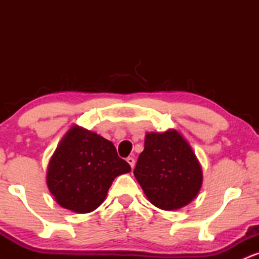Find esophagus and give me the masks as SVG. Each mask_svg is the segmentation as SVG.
Masks as SVG:
<instances>
[{
	"instance_id": "34e87169",
	"label": "esophagus",
	"mask_w": 259,
	"mask_h": 259,
	"mask_svg": "<svg viewBox=\"0 0 259 259\" xmlns=\"http://www.w3.org/2000/svg\"><path fill=\"white\" fill-rule=\"evenodd\" d=\"M126 162L129 163L130 167H132V169H133L134 167H135V159H134L133 157H127V158H126Z\"/></svg>"
}]
</instances>
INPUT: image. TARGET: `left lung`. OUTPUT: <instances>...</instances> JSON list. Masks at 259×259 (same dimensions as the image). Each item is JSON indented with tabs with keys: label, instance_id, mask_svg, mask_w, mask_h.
Returning a JSON list of instances; mask_svg holds the SVG:
<instances>
[{
	"label": "left lung",
	"instance_id": "8db88e82",
	"mask_svg": "<svg viewBox=\"0 0 259 259\" xmlns=\"http://www.w3.org/2000/svg\"><path fill=\"white\" fill-rule=\"evenodd\" d=\"M134 175L148 201L165 210L186 206L202 185L200 163L175 130L147 134Z\"/></svg>",
	"mask_w": 259,
	"mask_h": 259
}]
</instances>
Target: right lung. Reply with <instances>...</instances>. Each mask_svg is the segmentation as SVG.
I'll return each mask as SVG.
<instances>
[{
	"mask_svg": "<svg viewBox=\"0 0 259 259\" xmlns=\"http://www.w3.org/2000/svg\"><path fill=\"white\" fill-rule=\"evenodd\" d=\"M130 170L111 141L74 126L50 160L47 186L59 206L89 213L105 201L114 178Z\"/></svg>",
	"mask_w": 259,
	"mask_h": 259,
	"instance_id": "add662e5",
	"label": "right lung"
}]
</instances>
